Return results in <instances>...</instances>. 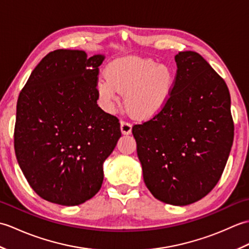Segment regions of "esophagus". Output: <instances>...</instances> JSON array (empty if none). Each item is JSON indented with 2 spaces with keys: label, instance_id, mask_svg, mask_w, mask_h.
Instances as JSON below:
<instances>
[{
  "label": "esophagus",
  "instance_id": "1",
  "mask_svg": "<svg viewBox=\"0 0 249 249\" xmlns=\"http://www.w3.org/2000/svg\"><path fill=\"white\" fill-rule=\"evenodd\" d=\"M121 131L123 135H129L131 133V124L126 121H121Z\"/></svg>",
  "mask_w": 249,
  "mask_h": 249
}]
</instances>
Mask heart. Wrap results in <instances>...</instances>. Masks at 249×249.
I'll list each match as a JSON object with an SVG mask.
<instances>
[{"instance_id": "b5f03b06", "label": "heart", "mask_w": 249, "mask_h": 249, "mask_svg": "<svg viewBox=\"0 0 249 249\" xmlns=\"http://www.w3.org/2000/svg\"><path fill=\"white\" fill-rule=\"evenodd\" d=\"M170 67L152 59L127 56L107 67L106 78L97 83V93L104 106L112 110L120 93L129 112L140 119L157 114L167 105L173 89Z\"/></svg>"}]
</instances>
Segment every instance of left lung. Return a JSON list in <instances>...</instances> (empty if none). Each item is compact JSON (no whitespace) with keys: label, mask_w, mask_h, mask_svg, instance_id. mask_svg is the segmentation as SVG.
Wrapping results in <instances>:
<instances>
[{"label":"left lung","mask_w":249,"mask_h":249,"mask_svg":"<svg viewBox=\"0 0 249 249\" xmlns=\"http://www.w3.org/2000/svg\"><path fill=\"white\" fill-rule=\"evenodd\" d=\"M167 105L133 135L143 179L161 202L187 205L205 197L226 167L234 136L224 79L194 51L178 52Z\"/></svg>","instance_id":"obj_1"}]
</instances>
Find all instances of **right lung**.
Returning a JSON list of instances; mask_svg holds the SVG:
<instances>
[{
    "label": "right lung",
    "mask_w": 249,
    "mask_h": 249,
    "mask_svg": "<svg viewBox=\"0 0 249 249\" xmlns=\"http://www.w3.org/2000/svg\"><path fill=\"white\" fill-rule=\"evenodd\" d=\"M105 55L59 49L41 60L17 102L15 153L34 192L72 206L104 181V161L121 137L118 118L98 107V67Z\"/></svg>",
    "instance_id": "right-lung-1"
}]
</instances>
